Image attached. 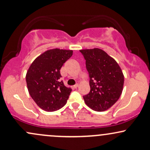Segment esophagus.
Masks as SVG:
<instances>
[{
	"label": "esophagus",
	"instance_id": "obj_1",
	"mask_svg": "<svg viewBox=\"0 0 150 150\" xmlns=\"http://www.w3.org/2000/svg\"><path fill=\"white\" fill-rule=\"evenodd\" d=\"M78 86H79V85H78V84H75V85L73 86V88L76 89V88H77V87H78Z\"/></svg>",
	"mask_w": 150,
	"mask_h": 150
}]
</instances>
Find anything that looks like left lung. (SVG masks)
I'll list each match as a JSON object with an SVG mask.
<instances>
[{
    "mask_svg": "<svg viewBox=\"0 0 150 150\" xmlns=\"http://www.w3.org/2000/svg\"><path fill=\"white\" fill-rule=\"evenodd\" d=\"M86 61L90 92L83 97L86 104L97 111L112 106L123 91L124 76L116 61L99 49L80 50Z\"/></svg>",
    "mask_w": 150,
    "mask_h": 150,
    "instance_id": "left-lung-1",
    "label": "left lung"
}]
</instances>
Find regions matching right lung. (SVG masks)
I'll use <instances>...</instances> for the list:
<instances>
[{
	"instance_id": "1",
	"label": "right lung",
	"mask_w": 150,
	"mask_h": 150,
	"mask_svg": "<svg viewBox=\"0 0 150 150\" xmlns=\"http://www.w3.org/2000/svg\"><path fill=\"white\" fill-rule=\"evenodd\" d=\"M72 55L71 50H49L36 58L28 69L26 82L29 93L44 111H56L67 103L72 89L60 80V70Z\"/></svg>"
}]
</instances>
